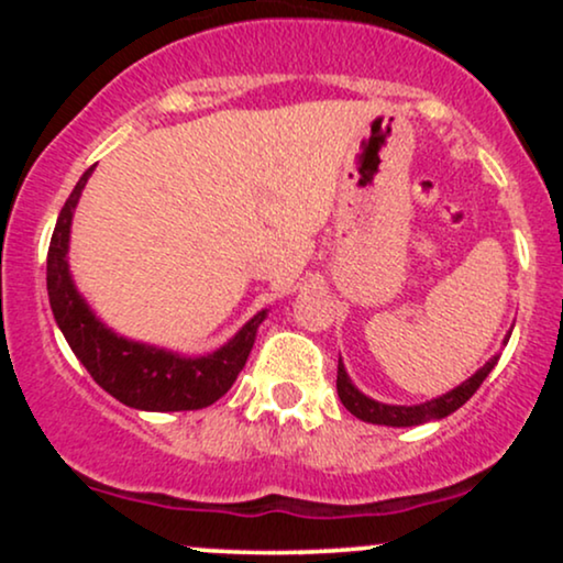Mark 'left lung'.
Returning <instances> with one entry per match:
<instances>
[{
    "instance_id": "8db88e82",
    "label": "left lung",
    "mask_w": 563,
    "mask_h": 563,
    "mask_svg": "<svg viewBox=\"0 0 563 563\" xmlns=\"http://www.w3.org/2000/svg\"><path fill=\"white\" fill-rule=\"evenodd\" d=\"M497 354L493 360H489L487 365L479 367V371L474 373L468 380H463L457 389H452L448 394H442V397L431 399V402H423V405H384V402H376V399L365 397L363 391L354 389V384L349 380L344 365L339 363V376H335V389H339V399L344 402V407L352 416H357L360 421L365 423H378V426H421V423H429V421H439V418L450 416V412H455L457 407L466 405L471 397H474L476 389L482 386V380L489 376V371L497 365Z\"/></svg>"
}]
</instances>
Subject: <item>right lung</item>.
Wrapping results in <instances>:
<instances>
[{"instance_id":"right-lung-1","label":"right lung","mask_w":563,"mask_h":563,"mask_svg":"<svg viewBox=\"0 0 563 563\" xmlns=\"http://www.w3.org/2000/svg\"><path fill=\"white\" fill-rule=\"evenodd\" d=\"M92 169L84 172L76 183L66 206L60 209L53 241H49L47 294L57 325L76 357L89 371V376L119 402L153 412L209 407L235 384L238 373L245 367L251 346H254L256 328L262 325L267 312L254 314L235 333V339L206 357H179L174 352L126 341L108 331L76 290L66 260L70 219H74V209Z\"/></svg>"}]
</instances>
